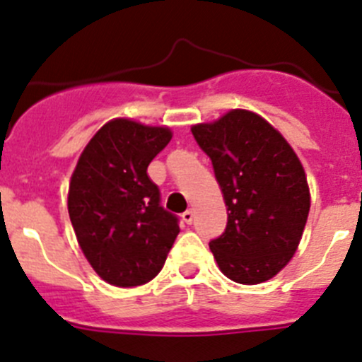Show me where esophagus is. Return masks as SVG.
Segmentation results:
<instances>
[{"label":"esophagus","instance_id":"34e87169","mask_svg":"<svg viewBox=\"0 0 362 362\" xmlns=\"http://www.w3.org/2000/svg\"><path fill=\"white\" fill-rule=\"evenodd\" d=\"M182 220H184L185 223H187V226H189V223H193V220H194V211H193V209H187V211H185V213L182 214Z\"/></svg>","mask_w":362,"mask_h":362}]
</instances>
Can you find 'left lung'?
<instances>
[{
	"label": "left lung",
	"instance_id": "left-lung-1",
	"mask_svg": "<svg viewBox=\"0 0 362 362\" xmlns=\"http://www.w3.org/2000/svg\"><path fill=\"white\" fill-rule=\"evenodd\" d=\"M211 158L227 205L226 230L211 240L229 279L256 285L291 262L310 211L303 165L278 129L247 110L191 128Z\"/></svg>",
	"mask_w": 362,
	"mask_h": 362
}]
</instances>
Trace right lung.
I'll return each mask as SVG.
<instances>
[{
  "label": "right lung",
  "instance_id": "right-lung-1",
  "mask_svg": "<svg viewBox=\"0 0 362 362\" xmlns=\"http://www.w3.org/2000/svg\"><path fill=\"white\" fill-rule=\"evenodd\" d=\"M171 141L168 128L129 119L104 124L81 153L68 189L77 242L97 274L115 286H139L160 272L180 233L160 205L148 165Z\"/></svg>",
  "mask_w": 362,
  "mask_h": 362
}]
</instances>
